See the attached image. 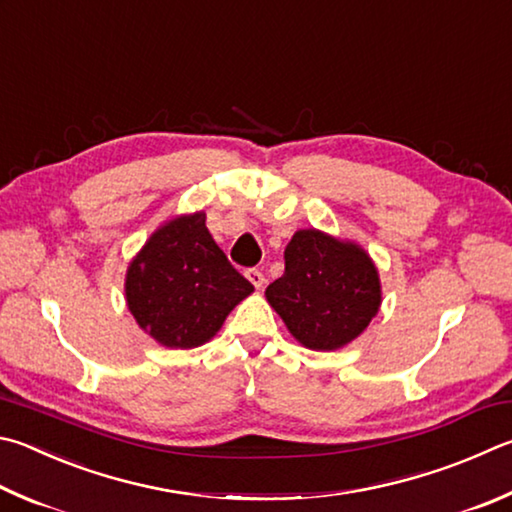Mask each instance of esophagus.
<instances>
[{
    "mask_svg": "<svg viewBox=\"0 0 512 512\" xmlns=\"http://www.w3.org/2000/svg\"><path fill=\"white\" fill-rule=\"evenodd\" d=\"M246 277H248V282L253 284L255 288H262L264 286V273L262 271H257V268H248L246 271Z\"/></svg>",
    "mask_w": 512,
    "mask_h": 512,
    "instance_id": "34e87169",
    "label": "esophagus"
}]
</instances>
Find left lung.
Wrapping results in <instances>:
<instances>
[{"mask_svg": "<svg viewBox=\"0 0 512 512\" xmlns=\"http://www.w3.org/2000/svg\"><path fill=\"white\" fill-rule=\"evenodd\" d=\"M266 300L300 345L333 351L369 327L383 293L365 248L309 228L288 241L284 275L268 284Z\"/></svg>", "mask_w": 512, "mask_h": 512, "instance_id": "obj_1", "label": "left lung"}]
</instances>
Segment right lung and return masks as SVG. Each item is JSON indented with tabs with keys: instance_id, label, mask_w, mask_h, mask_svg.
<instances>
[{
	"instance_id": "obj_1",
	"label": "right lung",
	"mask_w": 512,
	"mask_h": 512,
	"mask_svg": "<svg viewBox=\"0 0 512 512\" xmlns=\"http://www.w3.org/2000/svg\"><path fill=\"white\" fill-rule=\"evenodd\" d=\"M255 288L228 262L206 228V212L174 217L145 241L127 268L125 297L147 336L192 349L217 336Z\"/></svg>"
}]
</instances>
